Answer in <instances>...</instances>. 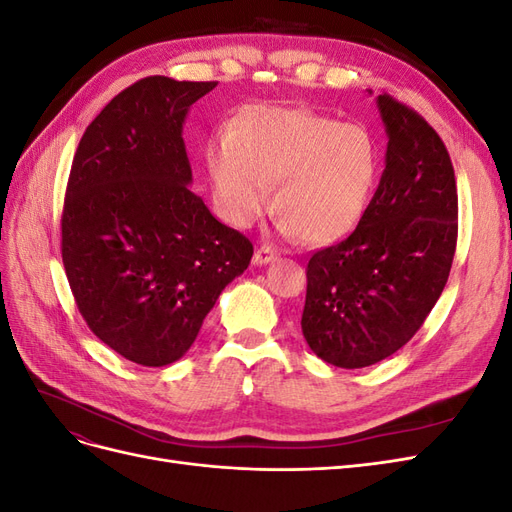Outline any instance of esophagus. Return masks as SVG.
<instances>
[{
	"mask_svg": "<svg viewBox=\"0 0 512 512\" xmlns=\"http://www.w3.org/2000/svg\"><path fill=\"white\" fill-rule=\"evenodd\" d=\"M277 258V252L273 250V247L271 245H262L260 247V250L254 254V265L256 267H262V265H269V262H273Z\"/></svg>",
	"mask_w": 512,
	"mask_h": 512,
	"instance_id": "esophagus-1",
	"label": "esophagus"
}]
</instances>
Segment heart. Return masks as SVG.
Wrapping results in <instances>:
<instances>
[{
  "label": "heart",
  "mask_w": 512,
  "mask_h": 512,
  "mask_svg": "<svg viewBox=\"0 0 512 512\" xmlns=\"http://www.w3.org/2000/svg\"><path fill=\"white\" fill-rule=\"evenodd\" d=\"M213 198L235 226L273 205L284 235L327 245L359 224L380 173V147L361 123L307 108L252 106L205 151Z\"/></svg>",
  "instance_id": "obj_1"
}]
</instances>
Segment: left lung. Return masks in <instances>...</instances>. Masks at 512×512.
<instances>
[{
    "label": "left lung",
    "instance_id": "8db88e82",
    "mask_svg": "<svg viewBox=\"0 0 512 512\" xmlns=\"http://www.w3.org/2000/svg\"><path fill=\"white\" fill-rule=\"evenodd\" d=\"M376 102L389 136L378 190L352 235L307 262L303 337L344 369L410 342L440 299L457 247L455 170L442 138L389 94Z\"/></svg>",
    "mask_w": 512,
    "mask_h": 512
}]
</instances>
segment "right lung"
Wrapping results in <instances>:
<instances>
[{
	"instance_id": "right-lung-1",
	"label": "right lung",
	"mask_w": 512,
	"mask_h": 512,
	"mask_svg": "<svg viewBox=\"0 0 512 512\" xmlns=\"http://www.w3.org/2000/svg\"><path fill=\"white\" fill-rule=\"evenodd\" d=\"M218 83L147 79L89 123L61 215V258L76 307L123 359L164 367L190 350L254 245L190 190V106Z\"/></svg>"
}]
</instances>
